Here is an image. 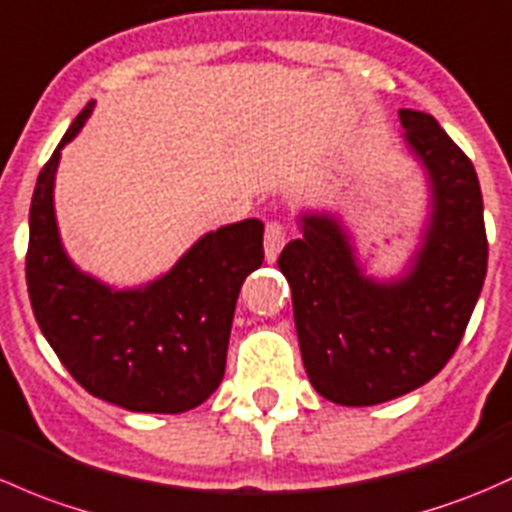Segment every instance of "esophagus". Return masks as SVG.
Masks as SVG:
<instances>
[{
    "label": "esophagus",
    "mask_w": 512,
    "mask_h": 512,
    "mask_svg": "<svg viewBox=\"0 0 512 512\" xmlns=\"http://www.w3.org/2000/svg\"><path fill=\"white\" fill-rule=\"evenodd\" d=\"M284 242H287V233H284V225L282 223H267L265 228V255H267V262H274L277 260V255L282 252Z\"/></svg>",
    "instance_id": "34e87169"
}]
</instances>
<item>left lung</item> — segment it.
<instances>
[{
  "label": "left lung",
  "mask_w": 512,
  "mask_h": 512,
  "mask_svg": "<svg viewBox=\"0 0 512 512\" xmlns=\"http://www.w3.org/2000/svg\"><path fill=\"white\" fill-rule=\"evenodd\" d=\"M402 144L427 184V215L400 272L375 277L343 215L301 208V238L279 255L311 385L370 407L434 378L461 343L488 267L473 164L427 112L400 110Z\"/></svg>",
  "instance_id": "obj_1"
}]
</instances>
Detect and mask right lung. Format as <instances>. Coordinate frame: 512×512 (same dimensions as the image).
I'll list each match as a JSON object with an SVG mask.
<instances>
[{"label":"right lung","mask_w":512,"mask_h":512,"mask_svg":"<svg viewBox=\"0 0 512 512\" xmlns=\"http://www.w3.org/2000/svg\"><path fill=\"white\" fill-rule=\"evenodd\" d=\"M83 107L36 181L26 284L48 346L90 395L129 412L179 414L218 390L242 282L265 260L257 218L201 235L171 270L137 287H112L80 270L56 220L61 152L78 137Z\"/></svg>","instance_id":"1"}]
</instances>
